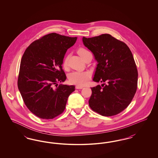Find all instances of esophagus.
<instances>
[{"label": "esophagus", "mask_w": 158, "mask_h": 158, "mask_svg": "<svg viewBox=\"0 0 158 158\" xmlns=\"http://www.w3.org/2000/svg\"><path fill=\"white\" fill-rule=\"evenodd\" d=\"M82 86H76V89H82Z\"/></svg>", "instance_id": "obj_1"}]
</instances>
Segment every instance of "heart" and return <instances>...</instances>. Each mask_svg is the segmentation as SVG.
Segmentation results:
<instances>
[{
	"mask_svg": "<svg viewBox=\"0 0 158 158\" xmlns=\"http://www.w3.org/2000/svg\"><path fill=\"white\" fill-rule=\"evenodd\" d=\"M89 53L87 50L81 48L78 50L77 53L81 57V58L84 60L86 56ZM68 58L66 57L63 62L64 67L68 66ZM90 75L89 72H78L75 71L72 72L69 76V81L72 84H74L77 86H82L86 85L88 81L90 79Z\"/></svg>",
	"mask_w": 158,
	"mask_h": 158,
	"instance_id": "1",
	"label": "heart"
}]
</instances>
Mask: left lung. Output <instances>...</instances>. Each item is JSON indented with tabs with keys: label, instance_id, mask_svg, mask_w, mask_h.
Here are the masks:
<instances>
[{
	"label": "left lung",
	"instance_id": "obj_1",
	"mask_svg": "<svg viewBox=\"0 0 158 158\" xmlns=\"http://www.w3.org/2000/svg\"><path fill=\"white\" fill-rule=\"evenodd\" d=\"M85 47L94 54L98 64L93 81L104 83L91 88L90 108L103 116H113L124 110L137 88L138 72L131 50L126 44L104 34L83 37Z\"/></svg>",
	"mask_w": 158,
	"mask_h": 158
}]
</instances>
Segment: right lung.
Here are the masks:
<instances>
[{
    "instance_id": "1",
    "label": "right lung",
    "mask_w": 158,
    "mask_h": 158,
    "mask_svg": "<svg viewBox=\"0 0 158 158\" xmlns=\"http://www.w3.org/2000/svg\"><path fill=\"white\" fill-rule=\"evenodd\" d=\"M76 40L50 33L32 42L23 54L18 87L27 107L40 118L53 119L63 113L69 96L75 90L73 85L57 87V83L66 79L61 64Z\"/></svg>"
}]
</instances>
